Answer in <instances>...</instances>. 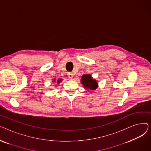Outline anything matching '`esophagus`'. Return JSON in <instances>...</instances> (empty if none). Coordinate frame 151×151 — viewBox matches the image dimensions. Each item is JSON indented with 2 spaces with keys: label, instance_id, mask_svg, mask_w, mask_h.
Listing matches in <instances>:
<instances>
[{
  "label": "esophagus",
  "instance_id": "esophagus-1",
  "mask_svg": "<svg viewBox=\"0 0 151 151\" xmlns=\"http://www.w3.org/2000/svg\"><path fill=\"white\" fill-rule=\"evenodd\" d=\"M67 75H68V78H70V79H72V78H73V73H72L68 72V73H67Z\"/></svg>",
  "mask_w": 151,
  "mask_h": 151
}]
</instances>
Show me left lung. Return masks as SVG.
<instances>
[{"instance_id": "8db88e82", "label": "left lung", "mask_w": 151, "mask_h": 151, "mask_svg": "<svg viewBox=\"0 0 151 151\" xmlns=\"http://www.w3.org/2000/svg\"><path fill=\"white\" fill-rule=\"evenodd\" d=\"M81 83L87 90H96L99 86L97 80L93 79L91 75H83L81 79Z\"/></svg>"}]
</instances>
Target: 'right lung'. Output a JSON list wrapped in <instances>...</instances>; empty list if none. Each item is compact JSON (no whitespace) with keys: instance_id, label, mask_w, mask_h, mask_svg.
Returning a JSON list of instances; mask_svg holds the SVG:
<instances>
[{"instance_id":"right-lung-1","label":"right lung","mask_w":151,"mask_h":151,"mask_svg":"<svg viewBox=\"0 0 151 151\" xmlns=\"http://www.w3.org/2000/svg\"><path fill=\"white\" fill-rule=\"evenodd\" d=\"M53 80H54V81H53L52 82H55V79H54ZM61 81H62V79H61V78H59L58 80V81H57V83H58V84H59Z\"/></svg>"}]
</instances>
